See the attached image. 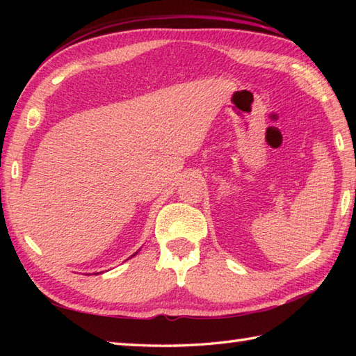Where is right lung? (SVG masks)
I'll return each instance as SVG.
<instances>
[{
    "mask_svg": "<svg viewBox=\"0 0 356 356\" xmlns=\"http://www.w3.org/2000/svg\"><path fill=\"white\" fill-rule=\"evenodd\" d=\"M136 254H138V252H134V254H133V255H131V257H134V255H136Z\"/></svg>",
    "mask_w": 356,
    "mask_h": 356,
    "instance_id": "1",
    "label": "right lung"
}]
</instances>
